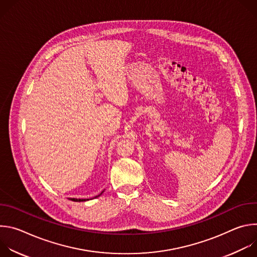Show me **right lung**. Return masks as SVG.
I'll use <instances>...</instances> for the list:
<instances>
[{
    "label": "right lung",
    "mask_w": 257,
    "mask_h": 257,
    "mask_svg": "<svg viewBox=\"0 0 257 257\" xmlns=\"http://www.w3.org/2000/svg\"><path fill=\"white\" fill-rule=\"evenodd\" d=\"M102 192H103V191H102ZM102 192H101V193H100V194H99V195H101V194H102ZM99 195H97V196H95V198H96V197H98V196H99ZM70 199H71V200H72V201H85V199H77V198H70ZM87 200H88V199H87Z\"/></svg>",
    "instance_id": "right-lung-1"
}]
</instances>
